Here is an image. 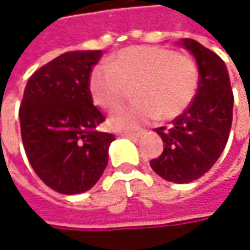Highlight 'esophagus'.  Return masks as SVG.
<instances>
[{
	"label": "esophagus",
	"mask_w": 250,
	"mask_h": 250,
	"mask_svg": "<svg viewBox=\"0 0 250 250\" xmlns=\"http://www.w3.org/2000/svg\"><path fill=\"white\" fill-rule=\"evenodd\" d=\"M144 134H145L144 131H138V133H123L122 137L130 138V140H138V138H141Z\"/></svg>",
	"instance_id": "1"
}]
</instances>
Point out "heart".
Listing matches in <instances>:
<instances>
[{"label":"heart","mask_w":250,"mask_h":250,"mask_svg":"<svg viewBox=\"0 0 250 250\" xmlns=\"http://www.w3.org/2000/svg\"><path fill=\"white\" fill-rule=\"evenodd\" d=\"M134 85L137 102L112 115L115 130H135L159 117L181 115L195 98L198 69L173 49L138 45L117 52L112 65L95 66L88 80L94 102L106 110L120 106Z\"/></svg>","instance_id":"1"}]
</instances>
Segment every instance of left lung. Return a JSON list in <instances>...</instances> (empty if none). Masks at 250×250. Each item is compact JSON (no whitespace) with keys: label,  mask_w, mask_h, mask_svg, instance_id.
I'll return each mask as SVG.
<instances>
[{"label":"left lung","mask_w":250,"mask_h":250,"mask_svg":"<svg viewBox=\"0 0 250 250\" xmlns=\"http://www.w3.org/2000/svg\"><path fill=\"white\" fill-rule=\"evenodd\" d=\"M198 63L199 83L194 101L170 127L155 131L163 141V152L151 167L162 178L185 184L208 173L224 151L232 123L234 94L224 61L198 41L181 39Z\"/></svg>","instance_id":"8db88e82"}]
</instances>
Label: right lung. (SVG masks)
Masks as SVG:
<instances>
[{
    "label": "right lung",
    "mask_w": 250,
    "mask_h": 250,
    "mask_svg": "<svg viewBox=\"0 0 250 250\" xmlns=\"http://www.w3.org/2000/svg\"><path fill=\"white\" fill-rule=\"evenodd\" d=\"M102 51H70L31 74L19 108L24 151L40 180L56 192L92 188L108 165L115 135L98 131L105 116L88 80Z\"/></svg>",
    "instance_id": "right-lung-1"
}]
</instances>
